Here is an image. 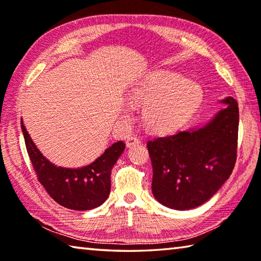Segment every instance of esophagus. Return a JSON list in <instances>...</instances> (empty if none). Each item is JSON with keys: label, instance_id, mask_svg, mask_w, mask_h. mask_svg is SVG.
<instances>
[{"label": "esophagus", "instance_id": "1", "mask_svg": "<svg viewBox=\"0 0 261 261\" xmlns=\"http://www.w3.org/2000/svg\"><path fill=\"white\" fill-rule=\"evenodd\" d=\"M140 144V139L138 138V137H129V138L126 139V146L127 147H132V146H136V145Z\"/></svg>", "mask_w": 261, "mask_h": 261}]
</instances>
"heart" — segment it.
<instances>
[{
    "mask_svg": "<svg viewBox=\"0 0 261 261\" xmlns=\"http://www.w3.org/2000/svg\"><path fill=\"white\" fill-rule=\"evenodd\" d=\"M131 103L145 105L144 120L156 132H170L182 126L202 101L199 84L170 70H156L131 88ZM130 116L131 109H125Z\"/></svg>",
    "mask_w": 261,
    "mask_h": 261,
    "instance_id": "obj_1",
    "label": "heart"
}]
</instances>
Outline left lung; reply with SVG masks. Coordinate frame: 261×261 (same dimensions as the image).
I'll return each instance as SVG.
<instances>
[{
	"label": "left lung",
	"mask_w": 261,
	"mask_h": 261,
	"mask_svg": "<svg viewBox=\"0 0 261 261\" xmlns=\"http://www.w3.org/2000/svg\"><path fill=\"white\" fill-rule=\"evenodd\" d=\"M227 106L205 126L147 141L153 167L152 192L160 204L185 211L211 199L231 175L237 158L240 110Z\"/></svg>",
	"instance_id": "left-lung-1"
}]
</instances>
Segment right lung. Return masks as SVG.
Returning <instances> with one entry per match:
<instances>
[{"label": "right lung", "instance_id": "right-lung-1", "mask_svg": "<svg viewBox=\"0 0 261 261\" xmlns=\"http://www.w3.org/2000/svg\"><path fill=\"white\" fill-rule=\"evenodd\" d=\"M26 149L38 180L57 204L74 211L95 208L110 193V173L125 148L123 141L114 143L91 165L72 169L57 167L42 155L21 121Z\"/></svg>", "mask_w": 261, "mask_h": 261}]
</instances>
